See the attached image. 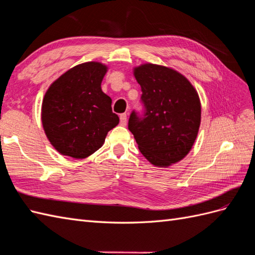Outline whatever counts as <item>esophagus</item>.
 <instances>
[{
  "label": "esophagus",
  "instance_id": "esophagus-1",
  "mask_svg": "<svg viewBox=\"0 0 255 255\" xmlns=\"http://www.w3.org/2000/svg\"><path fill=\"white\" fill-rule=\"evenodd\" d=\"M120 123L122 126H126L127 125V115L126 114H121L120 116Z\"/></svg>",
  "mask_w": 255,
  "mask_h": 255
}]
</instances>
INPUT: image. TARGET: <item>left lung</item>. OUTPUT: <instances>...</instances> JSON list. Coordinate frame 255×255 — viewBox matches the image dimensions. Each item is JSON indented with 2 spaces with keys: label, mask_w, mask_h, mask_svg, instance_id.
I'll list each match as a JSON object with an SVG mask.
<instances>
[{
  "label": "left lung",
  "mask_w": 255,
  "mask_h": 255,
  "mask_svg": "<svg viewBox=\"0 0 255 255\" xmlns=\"http://www.w3.org/2000/svg\"><path fill=\"white\" fill-rule=\"evenodd\" d=\"M142 89L145 114L130 115L128 128L142 155L152 165L166 168L190 153L197 138L201 104L197 90L172 68L143 63L133 68Z\"/></svg>",
  "instance_id": "left-lung-1"
}]
</instances>
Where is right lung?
<instances>
[{"mask_svg": "<svg viewBox=\"0 0 255 255\" xmlns=\"http://www.w3.org/2000/svg\"><path fill=\"white\" fill-rule=\"evenodd\" d=\"M108 65L88 61L51 83L42 102L41 120L50 144L61 155L83 159L98 151L120 119L101 89Z\"/></svg>", "mask_w": 255, "mask_h": 255, "instance_id": "add662e5", "label": "right lung"}]
</instances>
